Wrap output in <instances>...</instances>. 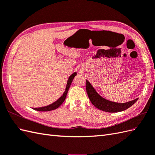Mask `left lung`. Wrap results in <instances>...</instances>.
<instances>
[{
    "instance_id": "8db88e82",
    "label": "left lung",
    "mask_w": 155,
    "mask_h": 155,
    "mask_svg": "<svg viewBox=\"0 0 155 155\" xmlns=\"http://www.w3.org/2000/svg\"><path fill=\"white\" fill-rule=\"evenodd\" d=\"M86 88L88 98L93 105L98 109L106 112L115 113L124 111L134 105L138 100V98H136L125 103H117L110 101L100 96L87 80H86Z\"/></svg>"
}]
</instances>
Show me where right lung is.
I'll return each mask as SVG.
<instances>
[{
    "mask_svg": "<svg viewBox=\"0 0 155 155\" xmlns=\"http://www.w3.org/2000/svg\"><path fill=\"white\" fill-rule=\"evenodd\" d=\"M76 75H77V73L75 72V73L72 74L71 76L69 77V79H68V81H67L65 91H64L63 95L61 96L60 98L57 100V101L54 102L53 103H52L51 104H49V105H48V106H44V107H35V108H34V107H33V109L35 110L40 111H51V110H55V109L57 108V107H59L61 105V104L63 103V102L64 101V100H65L68 91H69V89L70 88V86L72 83V82H73V79H74V77L76 76Z\"/></svg>",
    "mask_w": 155,
    "mask_h": 155,
    "instance_id": "right-lung-1",
    "label": "right lung"
}]
</instances>
